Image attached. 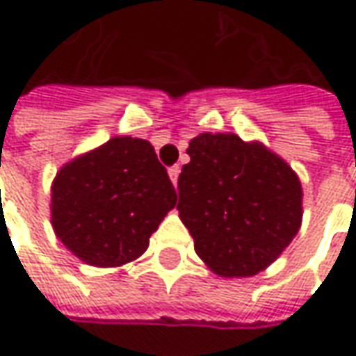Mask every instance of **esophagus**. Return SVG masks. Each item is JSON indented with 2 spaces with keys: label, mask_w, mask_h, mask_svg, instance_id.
Instances as JSON below:
<instances>
[{
  "label": "esophagus",
  "mask_w": 356,
  "mask_h": 356,
  "mask_svg": "<svg viewBox=\"0 0 356 356\" xmlns=\"http://www.w3.org/2000/svg\"><path fill=\"white\" fill-rule=\"evenodd\" d=\"M168 176H170V180H172V184L176 186V184H178V176H180V166H178V164L170 166V168H168Z\"/></svg>",
  "instance_id": "1"
}]
</instances>
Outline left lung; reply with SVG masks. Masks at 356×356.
<instances>
[{
    "label": "left lung",
    "mask_w": 356,
    "mask_h": 356,
    "mask_svg": "<svg viewBox=\"0 0 356 356\" xmlns=\"http://www.w3.org/2000/svg\"><path fill=\"white\" fill-rule=\"evenodd\" d=\"M178 211L197 257L219 276L264 270L302 223V186L294 170L262 145L204 133L186 149Z\"/></svg>",
    "instance_id": "obj_1"
}]
</instances>
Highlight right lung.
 I'll return each instance as SVG.
<instances>
[{
  "label": "right lung",
  "instance_id": "right-lung-1",
  "mask_svg": "<svg viewBox=\"0 0 356 356\" xmlns=\"http://www.w3.org/2000/svg\"><path fill=\"white\" fill-rule=\"evenodd\" d=\"M176 190L149 140L115 137L66 164L52 182V227L83 262L121 266L149 247Z\"/></svg>",
  "mask_w": 356,
  "mask_h": 356
}]
</instances>
